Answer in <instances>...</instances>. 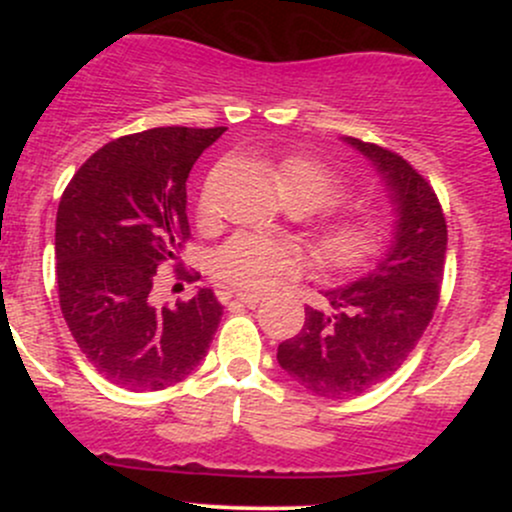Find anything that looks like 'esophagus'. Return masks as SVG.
Instances as JSON below:
<instances>
[{
	"mask_svg": "<svg viewBox=\"0 0 512 512\" xmlns=\"http://www.w3.org/2000/svg\"><path fill=\"white\" fill-rule=\"evenodd\" d=\"M233 298H236L238 303H245V305H257V303L262 301L260 293H243V291L236 293V296H233Z\"/></svg>",
	"mask_w": 512,
	"mask_h": 512,
	"instance_id": "34e87169",
	"label": "esophagus"
}]
</instances>
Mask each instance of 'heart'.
Masks as SVG:
<instances>
[{"instance_id":"heart-1","label":"heart","mask_w":512,"mask_h":512,"mask_svg":"<svg viewBox=\"0 0 512 512\" xmlns=\"http://www.w3.org/2000/svg\"><path fill=\"white\" fill-rule=\"evenodd\" d=\"M276 187L286 204L303 214L322 215L310 226V250L317 267L332 274L356 272L385 255L392 243V216L375 207L337 209L349 202V185L330 163L310 154H289L274 166ZM199 214L209 216V195L199 199ZM305 255L291 240L238 233L211 257V269L240 291H267L301 274Z\"/></svg>"}]
</instances>
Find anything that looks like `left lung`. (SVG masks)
<instances>
[{
  "label": "left lung",
  "mask_w": 512,
  "mask_h": 512,
  "mask_svg": "<svg viewBox=\"0 0 512 512\" xmlns=\"http://www.w3.org/2000/svg\"><path fill=\"white\" fill-rule=\"evenodd\" d=\"M349 142L383 173L397 231L378 269L346 289L325 291L330 310L305 308L303 330L276 351L298 385L327 399L363 395L407 361L438 308L448 250V226L431 182L385 146Z\"/></svg>",
  "instance_id": "1"
}]
</instances>
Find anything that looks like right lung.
Listing matches in <instances>:
<instances>
[{
	"label": "right lung",
	"mask_w": 512,
	"mask_h": 512,
	"mask_svg": "<svg viewBox=\"0 0 512 512\" xmlns=\"http://www.w3.org/2000/svg\"><path fill=\"white\" fill-rule=\"evenodd\" d=\"M226 127H154L98 149L64 187L57 296L81 354L125 390L180 383L207 356L223 305L211 289L151 305L156 269L190 240L185 182ZM178 279L192 276L173 264Z\"/></svg>",
	"instance_id": "1"
}]
</instances>
